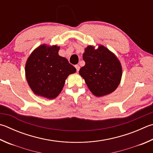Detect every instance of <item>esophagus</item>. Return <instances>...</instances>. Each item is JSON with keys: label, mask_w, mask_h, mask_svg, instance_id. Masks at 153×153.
I'll list each match as a JSON object with an SVG mask.
<instances>
[{"label": "esophagus", "mask_w": 153, "mask_h": 153, "mask_svg": "<svg viewBox=\"0 0 153 153\" xmlns=\"http://www.w3.org/2000/svg\"><path fill=\"white\" fill-rule=\"evenodd\" d=\"M75 68H76V71H79V68H80V67H79V65H75Z\"/></svg>", "instance_id": "34e87169"}]
</instances>
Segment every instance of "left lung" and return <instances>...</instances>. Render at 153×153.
I'll use <instances>...</instances> for the list:
<instances>
[{
    "instance_id": "left-lung-1",
    "label": "left lung",
    "mask_w": 153,
    "mask_h": 153,
    "mask_svg": "<svg viewBox=\"0 0 153 153\" xmlns=\"http://www.w3.org/2000/svg\"><path fill=\"white\" fill-rule=\"evenodd\" d=\"M85 65L79 73L84 79L89 90L97 97L114 91L120 84L123 69L117 57L103 45L95 49L89 45L83 54Z\"/></svg>"
}]
</instances>
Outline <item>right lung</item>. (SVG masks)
<instances>
[{
  "instance_id": "obj_1",
  "label": "right lung",
  "mask_w": 153,
  "mask_h": 153,
  "mask_svg": "<svg viewBox=\"0 0 153 153\" xmlns=\"http://www.w3.org/2000/svg\"><path fill=\"white\" fill-rule=\"evenodd\" d=\"M59 47L39 46L30 55L25 65L29 87L36 95L54 99L59 95L69 75L76 69L58 54Z\"/></svg>"
}]
</instances>
